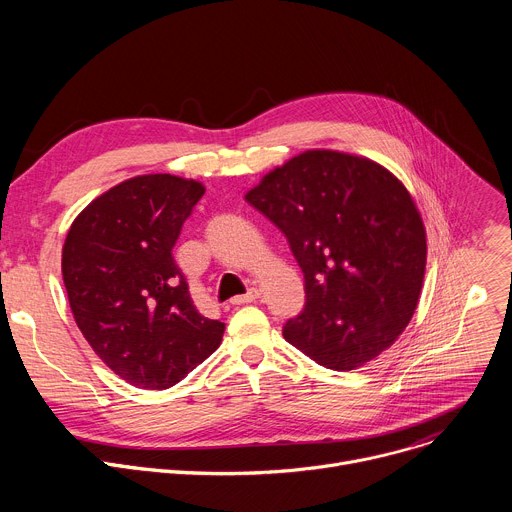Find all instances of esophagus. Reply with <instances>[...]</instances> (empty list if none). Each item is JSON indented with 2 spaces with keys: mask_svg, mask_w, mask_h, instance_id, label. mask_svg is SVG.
<instances>
[{
  "mask_svg": "<svg viewBox=\"0 0 512 512\" xmlns=\"http://www.w3.org/2000/svg\"><path fill=\"white\" fill-rule=\"evenodd\" d=\"M257 298H259V289H257V287H251L245 296H235V298L231 300V304H233V306L251 304V302H257Z\"/></svg>",
  "mask_w": 512,
  "mask_h": 512,
  "instance_id": "34e87169",
  "label": "esophagus"
}]
</instances>
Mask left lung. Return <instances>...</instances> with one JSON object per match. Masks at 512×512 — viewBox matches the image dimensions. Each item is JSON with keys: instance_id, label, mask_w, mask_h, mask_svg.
Here are the masks:
<instances>
[{"instance_id": "obj_1", "label": "left lung", "mask_w": 512, "mask_h": 512, "mask_svg": "<svg viewBox=\"0 0 512 512\" xmlns=\"http://www.w3.org/2000/svg\"><path fill=\"white\" fill-rule=\"evenodd\" d=\"M245 200L285 235L304 271V312L283 338L326 369L377 358L415 314L425 227L407 188L369 158L308 150Z\"/></svg>"}]
</instances>
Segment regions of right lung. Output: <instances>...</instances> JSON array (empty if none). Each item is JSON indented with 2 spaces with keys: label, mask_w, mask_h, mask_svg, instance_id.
<instances>
[{
  "label": "right lung",
  "mask_w": 512,
  "mask_h": 512,
  "mask_svg": "<svg viewBox=\"0 0 512 512\" xmlns=\"http://www.w3.org/2000/svg\"><path fill=\"white\" fill-rule=\"evenodd\" d=\"M204 186L172 174L129 178L95 198L70 225L62 279L77 326L129 385L180 383L223 340L204 318L172 257Z\"/></svg>",
  "instance_id": "obj_1"
}]
</instances>
